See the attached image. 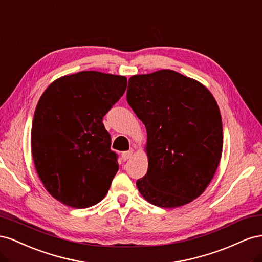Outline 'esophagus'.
<instances>
[{"instance_id": "obj_1", "label": "esophagus", "mask_w": 262, "mask_h": 262, "mask_svg": "<svg viewBox=\"0 0 262 262\" xmlns=\"http://www.w3.org/2000/svg\"><path fill=\"white\" fill-rule=\"evenodd\" d=\"M132 154H133V149H129V150H126V152L121 153V158L123 161H126L132 156Z\"/></svg>"}]
</instances>
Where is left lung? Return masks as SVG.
<instances>
[{
  "instance_id": "left-lung-1",
  "label": "left lung",
  "mask_w": 262,
  "mask_h": 262,
  "mask_svg": "<svg viewBox=\"0 0 262 262\" xmlns=\"http://www.w3.org/2000/svg\"><path fill=\"white\" fill-rule=\"evenodd\" d=\"M126 101L147 132L146 175L140 193L160 208H178L201 195L223 149L219 106L193 78L160 70L129 78Z\"/></svg>"
}]
</instances>
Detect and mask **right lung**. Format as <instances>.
<instances>
[{"label": "right lung", "mask_w": 262, "mask_h": 262, "mask_svg": "<svg viewBox=\"0 0 262 262\" xmlns=\"http://www.w3.org/2000/svg\"><path fill=\"white\" fill-rule=\"evenodd\" d=\"M126 77L82 71L52 82L31 126V154L54 199L85 209L104 199L119 169L102 118L120 99Z\"/></svg>", "instance_id": "1"}]
</instances>
